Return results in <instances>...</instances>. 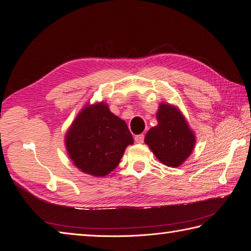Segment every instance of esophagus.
I'll use <instances>...</instances> for the list:
<instances>
[{
	"label": "esophagus",
	"instance_id": "34e87169",
	"mask_svg": "<svg viewBox=\"0 0 251 251\" xmlns=\"http://www.w3.org/2000/svg\"><path fill=\"white\" fill-rule=\"evenodd\" d=\"M143 140H144V135L143 134L135 136V142L136 143H143Z\"/></svg>",
	"mask_w": 251,
	"mask_h": 251
}]
</instances>
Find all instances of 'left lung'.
I'll return each instance as SVG.
<instances>
[{"instance_id": "obj_1", "label": "left lung", "mask_w": 251, "mask_h": 251, "mask_svg": "<svg viewBox=\"0 0 251 251\" xmlns=\"http://www.w3.org/2000/svg\"><path fill=\"white\" fill-rule=\"evenodd\" d=\"M156 118L158 125L150 128L144 142L161 163L177 168L193 153L195 133L176 105L161 102Z\"/></svg>"}]
</instances>
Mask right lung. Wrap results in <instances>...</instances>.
<instances>
[{
    "instance_id": "right-lung-1",
    "label": "right lung",
    "mask_w": 251,
    "mask_h": 251,
    "mask_svg": "<svg viewBox=\"0 0 251 251\" xmlns=\"http://www.w3.org/2000/svg\"><path fill=\"white\" fill-rule=\"evenodd\" d=\"M134 143L125 120L103 102L87 103L65 136L73 164L82 173L104 177L117 168L127 146Z\"/></svg>"
}]
</instances>
